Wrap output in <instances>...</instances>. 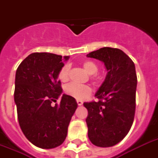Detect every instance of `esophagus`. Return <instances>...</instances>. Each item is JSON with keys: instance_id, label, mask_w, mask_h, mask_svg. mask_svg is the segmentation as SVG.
I'll return each instance as SVG.
<instances>
[{"instance_id": "1", "label": "esophagus", "mask_w": 158, "mask_h": 158, "mask_svg": "<svg viewBox=\"0 0 158 158\" xmlns=\"http://www.w3.org/2000/svg\"><path fill=\"white\" fill-rule=\"evenodd\" d=\"M77 104L79 106L83 105V101H81V100H77Z\"/></svg>"}]
</instances>
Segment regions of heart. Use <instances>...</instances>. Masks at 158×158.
<instances>
[{
  "label": "heart",
  "instance_id": "b5f03b06",
  "mask_svg": "<svg viewBox=\"0 0 158 158\" xmlns=\"http://www.w3.org/2000/svg\"><path fill=\"white\" fill-rule=\"evenodd\" d=\"M83 67L85 71L89 74H95L98 71V67L94 62L91 60H85L83 63ZM69 70L70 66L69 64H64L61 67L58 73V78L61 82L65 83L69 79ZM96 75L93 76V79H96ZM64 92L67 95L77 99V100H84L88 98L92 94L91 87L88 85H79V84H71L67 85L64 88Z\"/></svg>",
  "mask_w": 158,
  "mask_h": 158
}]
</instances>
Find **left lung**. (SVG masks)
Masks as SVG:
<instances>
[{
	"instance_id": "8db88e82",
	"label": "left lung",
	"mask_w": 158,
	"mask_h": 158,
	"mask_svg": "<svg viewBox=\"0 0 158 158\" xmlns=\"http://www.w3.org/2000/svg\"><path fill=\"white\" fill-rule=\"evenodd\" d=\"M102 60L107 74L95 97L84 102L88 136L98 147L114 146L126 136L135 113L137 75L134 62L118 48H102L87 55Z\"/></svg>"
}]
</instances>
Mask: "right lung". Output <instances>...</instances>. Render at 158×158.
Returning a JSON list of instances; mask_svg holds the SVG:
<instances>
[{"label": "right lung", "mask_w": 158, "mask_h": 158, "mask_svg": "<svg viewBox=\"0 0 158 158\" xmlns=\"http://www.w3.org/2000/svg\"><path fill=\"white\" fill-rule=\"evenodd\" d=\"M64 59L68 56L34 52L16 70L14 98L19 124L28 141L41 148H54L63 143L78 106L75 99L66 94L62 95L59 105L52 106L62 93L57 78Z\"/></svg>", "instance_id": "right-lung-1"}]
</instances>
